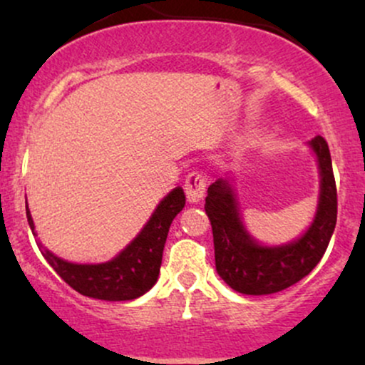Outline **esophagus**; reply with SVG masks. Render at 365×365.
Returning a JSON list of instances; mask_svg holds the SVG:
<instances>
[{
	"label": "esophagus",
	"instance_id": "34e87169",
	"mask_svg": "<svg viewBox=\"0 0 365 365\" xmlns=\"http://www.w3.org/2000/svg\"><path fill=\"white\" fill-rule=\"evenodd\" d=\"M185 194L188 202H200L206 195V180L200 173H190L185 180Z\"/></svg>",
	"mask_w": 365,
	"mask_h": 365
}]
</instances>
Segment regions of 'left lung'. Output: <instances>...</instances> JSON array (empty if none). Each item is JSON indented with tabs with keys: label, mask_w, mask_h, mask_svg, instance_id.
<instances>
[{
	"label": "left lung",
	"mask_w": 365,
	"mask_h": 365,
	"mask_svg": "<svg viewBox=\"0 0 365 365\" xmlns=\"http://www.w3.org/2000/svg\"><path fill=\"white\" fill-rule=\"evenodd\" d=\"M307 145L319 170V195L311 225L295 240L266 245L245 228L235 177L226 175L207 188L206 209L215 238L216 271L230 288L245 295H269L305 278L324 255L336 226V183L331 154L321 135Z\"/></svg>",
	"instance_id": "left-lung-1"
}]
</instances>
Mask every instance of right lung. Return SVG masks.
<instances>
[{
	"label": "right lung",
	"mask_w": 365,
	"mask_h": 365,
	"mask_svg": "<svg viewBox=\"0 0 365 365\" xmlns=\"http://www.w3.org/2000/svg\"><path fill=\"white\" fill-rule=\"evenodd\" d=\"M185 206V194L182 187H175L150 215L144 228L130 244L106 262L78 264L58 257L48 250L37 238L31 209L25 206L27 221L37 238V247L65 283L75 292L98 300H133L149 292L158 282L161 267L163 249L168 237L171 221Z\"/></svg>",
	"instance_id": "obj_1"
}]
</instances>
